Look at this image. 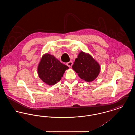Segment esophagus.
Segmentation results:
<instances>
[{"label":"esophagus","instance_id":"1","mask_svg":"<svg viewBox=\"0 0 135 135\" xmlns=\"http://www.w3.org/2000/svg\"><path fill=\"white\" fill-rule=\"evenodd\" d=\"M72 65H73V63H72V61H70V62L67 63V65L69 67H71L72 66Z\"/></svg>","mask_w":135,"mask_h":135}]
</instances>
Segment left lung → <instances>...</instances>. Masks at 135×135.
<instances>
[{
    "instance_id": "obj_1",
    "label": "left lung",
    "mask_w": 135,
    "mask_h": 135,
    "mask_svg": "<svg viewBox=\"0 0 135 135\" xmlns=\"http://www.w3.org/2000/svg\"><path fill=\"white\" fill-rule=\"evenodd\" d=\"M72 68L80 78L88 82L93 81L98 76L100 66L90 54L81 51L78 55Z\"/></svg>"
}]
</instances>
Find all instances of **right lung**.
<instances>
[{"instance_id":"right-lung-1","label":"right lung","mask_w":135,"mask_h":135,"mask_svg":"<svg viewBox=\"0 0 135 135\" xmlns=\"http://www.w3.org/2000/svg\"><path fill=\"white\" fill-rule=\"evenodd\" d=\"M69 67L62 64L54 56L46 54L42 57L38 66L39 77L45 84L51 85L57 83Z\"/></svg>"}]
</instances>
